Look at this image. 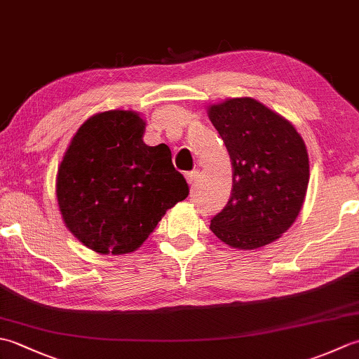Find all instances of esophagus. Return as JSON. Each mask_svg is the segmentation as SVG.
Instances as JSON below:
<instances>
[{
	"instance_id": "34e87169",
	"label": "esophagus",
	"mask_w": 359,
	"mask_h": 359,
	"mask_svg": "<svg viewBox=\"0 0 359 359\" xmlns=\"http://www.w3.org/2000/svg\"><path fill=\"white\" fill-rule=\"evenodd\" d=\"M197 179H199V171H189V172H187V182L191 187L196 184Z\"/></svg>"
}]
</instances>
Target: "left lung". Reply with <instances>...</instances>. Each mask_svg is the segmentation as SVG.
<instances>
[{"label":"left lung","mask_w":359,"mask_h":359,"mask_svg":"<svg viewBox=\"0 0 359 359\" xmlns=\"http://www.w3.org/2000/svg\"><path fill=\"white\" fill-rule=\"evenodd\" d=\"M208 117L233 166L230 201L211 219V231L233 248L269 245L293 225L306 199V143L287 118L250 97L211 104Z\"/></svg>","instance_id":"1"}]
</instances>
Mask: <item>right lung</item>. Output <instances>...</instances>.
Here are the masks:
<instances>
[{
    "mask_svg": "<svg viewBox=\"0 0 359 359\" xmlns=\"http://www.w3.org/2000/svg\"><path fill=\"white\" fill-rule=\"evenodd\" d=\"M143 133L140 114L98 112L79 128L58 166L57 201L67 230L100 255L133 253L189 193L170 148L148 147Z\"/></svg>",
    "mask_w": 359,
    "mask_h": 359,
    "instance_id": "1",
    "label": "right lung"
}]
</instances>
